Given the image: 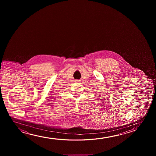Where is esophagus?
Instances as JSON below:
<instances>
[{"label":"esophagus","mask_w":156,"mask_h":156,"mask_svg":"<svg viewBox=\"0 0 156 156\" xmlns=\"http://www.w3.org/2000/svg\"><path fill=\"white\" fill-rule=\"evenodd\" d=\"M80 81V80H75V81H76V82H79Z\"/></svg>","instance_id":"obj_1"}]
</instances>
